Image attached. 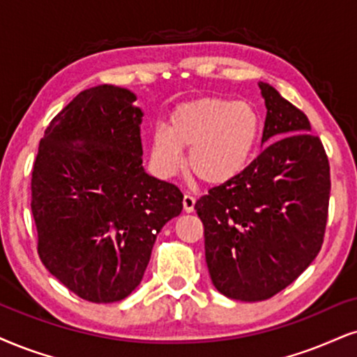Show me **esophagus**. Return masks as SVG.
Returning <instances> with one entry per match:
<instances>
[{
    "mask_svg": "<svg viewBox=\"0 0 357 357\" xmlns=\"http://www.w3.org/2000/svg\"><path fill=\"white\" fill-rule=\"evenodd\" d=\"M183 210H185L187 213H192L193 210H195V197L188 195V193L183 195Z\"/></svg>",
    "mask_w": 357,
    "mask_h": 357,
    "instance_id": "esophagus-1",
    "label": "esophagus"
}]
</instances>
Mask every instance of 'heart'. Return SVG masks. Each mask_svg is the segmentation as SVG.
<instances>
[{"instance_id":"heart-1","label":"heart","mask_w":357,"mask_h":357,"mask_svg":"<svg viewBox=\"0 0 357 357\" xmlns=\"http://www.w3.org/2000/svg\"><path fill=\"white\" fill-rule=\"evenodd\" d=\"M261 137V117L246 100L200 98L177 105L167 127L151 135V158L162 177H172L183 164V149L192 174L208 185L231 182L248 167Z\"/></svg>"}]
</instances>
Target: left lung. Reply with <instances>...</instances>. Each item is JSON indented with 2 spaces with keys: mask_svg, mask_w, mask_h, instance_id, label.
Listing matches in <instances>:
<instances>
[{
  "mask_svg": "<svg viewBox=\"0 0 357 357\" xmlns=\"http://www.w3.org/2000/svg\"><path fill=\"white\" fill-rule=\"evenodd\" d=\"M258 86L266 105L261 145H270L195 204L213 286L248 303L275 296L318 257L331 190L326 152L307 117L273 86Z\"/></svg>",
  "mask_w": 357,
  "mask_h": 357,
  "instance_id": "1",
  "label": "left lung"
}]
</instances>
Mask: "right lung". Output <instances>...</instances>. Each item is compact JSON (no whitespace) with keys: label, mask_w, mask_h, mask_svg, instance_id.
I'll list each match as a JSON object with an SVG mask.
<instances>
[{"label":"right lung","mask_w":357,"mask_h":357,"mask_svg":"<svg viewBox=\"0 0 357 357\" xmlns=\"http://www.w3.org/2000/svg\"><path fill=\"white\" fill-rule=\"evenodd\" d=\"M137 96L96 86L47 126L31 178L38 253L82 300L116 303L142 281L155 238L183 195L142 167Z\"/></svg>","instance_id":"1"}]
</instances>
